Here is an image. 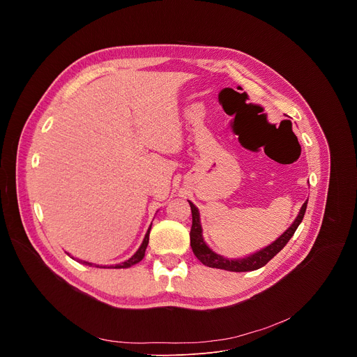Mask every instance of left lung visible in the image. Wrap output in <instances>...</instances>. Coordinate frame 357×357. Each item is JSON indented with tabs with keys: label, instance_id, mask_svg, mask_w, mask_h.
Returning a JSON list of instances; mask_svg holds the SVG:
<instances>
[{
	"label": "left lung",
	"instance_id": "8db88e82",
	"mask_svg": "<svg viewBox=\"0 0 357 357\" xmlns=\"http://www.w3.org/2000/svg\"><path fill=\"white\" fill-rule=\"evenodd\" d=\"M189 205H190V211H192V229H190V234H189L190 236V247H192L193 254L197 257V260L202 264H205V266L212 267V268L243 273V271H252V270H259V268L264 267L275 256L277 252H280L285 247V244L294 236L295 230L298 229L299 223L303 219L305 211H307L308 200L303 203L295 222L291 225V227L282 236H280L274 243H271L266 248L251 254V256H248L245 259H237V260H227V259L219 256V254H216L215 251H212L206 245V243L203 241V237H202V226H200V220H199V211L193 205V203L189 202Z\"/></svg>",
	"mask_w": 357,
	"mask_h": 357
}]
</instances>
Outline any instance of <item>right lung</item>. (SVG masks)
I'll return each instance as SVG.
<instances>
[{"label":"right lung","mask_w":357,"mask_h":357,"mask_svg":"<svg viewBox=\"0 0 357 357\" xmlns=\"http://www.w3.org/2000/svg\"><path fill=\"white\" fill-rule=\"evenodd\" d=\"M152 225V223H151ZM149 230H151V226H149V229H148V231H146V234H145V237H144V241H142V244H141V247L137 250V252L134 254V256L130 259V260H127V261H124V263H121V264H117V266H112V268H128V267H131V266H134V264H137V263H139L142 259H144V256H145V250H146V245H148V240H149ZM82 264H84V266H93L91 263H87V261H80ZM97 268H106V267H98V266H96ZM110 268V267H109Z\"/></svg>","instance_id":"right-lung-1"}]
</instances>
